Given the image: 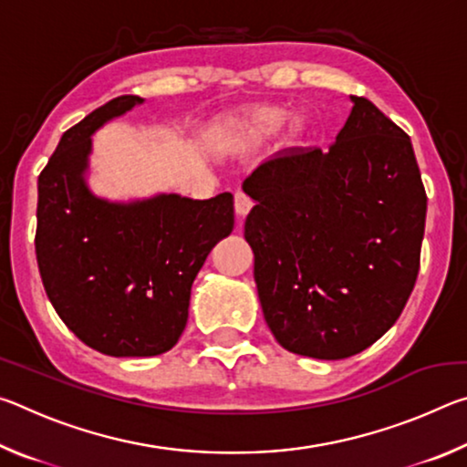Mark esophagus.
<instances>
[{
	"label": "esophagus",
	"mask_w": 467,
	"mask_h": 467,
	"mask_svg": "<svg viewBox=\"0 0 467 467\" xmlns=\"http://www.w3.org/2000/svg\"><path fill=\"white\" fill-rule=\"evenodd\" d=\"M251 208H253V202L249 200L247 195H244V193H236L234 195V212H236V216L244 218V216L249 214Z\"/></svg>",
	"instance_id": "esophagus-1"
}]
</instances>
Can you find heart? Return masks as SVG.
Segmentation results:
<instances>
[{
	"instance_id": "obj_1",
	"label": "heart",
	"mask_w": 467,
	"mask_h": 467,
	"mask_svg": "<svg viewBox=\"0 0 467 467\" xmlns=\"http://www.w3.org/2000/svg\"><path fill=\"white\" fill-rule=\"evenodd\" d=\"M286 121V110L282 107L262 105L236 110L226 117L218 131V148L224 154H247L251 150L265 144L274 133H278ZM305 119L295 117L286 128L288 141H296L305 136Z\"/></svg>"
}]
</instances>
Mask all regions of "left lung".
<instances>
[{"instance_id":"left-lung-1","label":"left lung","mask_w":467,"mask_h":467,"mask_svg":"<svg viewBox=\"0 0 467 467\" xmlns=\"http://www.w3.org/2000/svg\"><path fill=\"white\" fill-rule=\"evenodd\" d=\"M327 152L280 154L244 179V239L264 317L288 352L339 360L404 311L420 267L426 193L412 141L373 102Z\"/></svg>"}]
</instances>
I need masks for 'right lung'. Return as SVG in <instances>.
<instances>
[{"label": "right lung", "instance_id": "right-lung-1", "mask_svg": "<svg viewBox=\"0 0 467 467\" xmlns=\"http://www.w3.org/2000/svg\"><path fill=\"white\" fill-rule=\"evenodd\" d=\"M141 102L125 94L92 110L38 177L35 249L47 296L86 346L117 358L179 342L195 275L234 226L233 193L113 202L92 192V136Z\"/></svg>", "mask_w": 467, "mask_h": 467}]
</instances>
